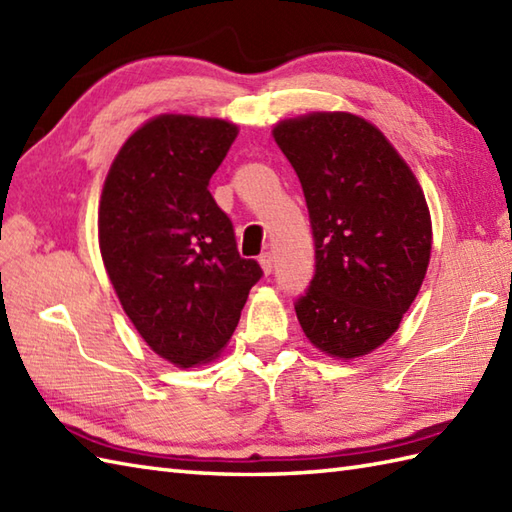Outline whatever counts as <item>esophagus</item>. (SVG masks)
Listing matches in <instances>:
<instances>
[{
	"instance_id": "obj_1",
	"label": "esophagus",
	"mask_w": 512,
	"mask_h": 512,
	"mask_svg": "<svg viewBox=\"0 0 512 512\" xmlns=\"http://www.w3.org/2000/svg\"><path fill=\"white\" fill-rule=\"evenodd\" d=\"M259 266H262V273L264 275L273 273V255H270V253L259 255Z\"/></svg>"
}]
</instances>
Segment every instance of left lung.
<instances>
[{
  "mask_svg": "<svg viewBox=\"0 0 512 512\" xmlns=\"http://www.w3.org/2000/svg\"><path fill=\"white\" fill-rule=\"evenodd\" d=\"M306 195L317 273L297 301L319 352L361 358L398 330L427 275L431 213L418 178L380 129L350 112L273 127Z\"/></svg>",
  "mask_w": 512,
  "mask_h": 512,
  "instance_id": "left-lung-1",
  "label": "left lung"
}]
</instances>
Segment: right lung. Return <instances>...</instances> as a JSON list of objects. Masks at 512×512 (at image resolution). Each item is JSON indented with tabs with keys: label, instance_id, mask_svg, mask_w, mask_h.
Listing matches in <instances>:
<instances>
[{
	"label": "right lung",
	"instance_id": "add662e5",
	"mask_svg": "<svg viewBox=\"0 0 512 512\" xmlns=\"http://www.w3.org/2000/svg\"><path fill=\"white\" fill-rule=\"evenodd\" d=\"M237 134L224 118L154 116L118 149L103 184L107 277L151 352L182 369L222 354L262 277L209 193Z\"/></svg>",
	"mask_w": 512,
	"mask_h": 512
}]
</instances>
